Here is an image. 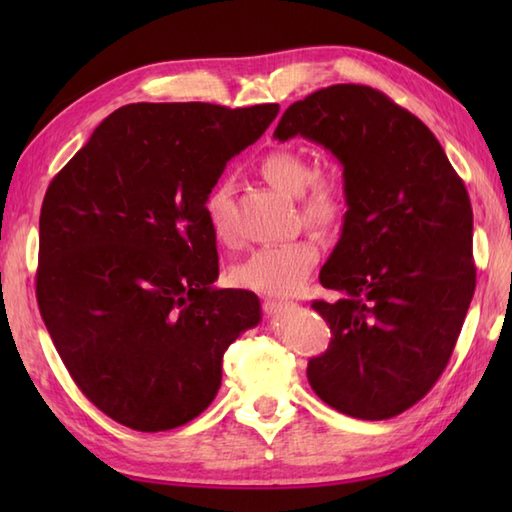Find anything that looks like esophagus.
Wrapping results in <instances>:
<instances>
[{"label": "esophagus", "mask_w": 512, "mask_h": 512, "mask_svg": "<svg viewBox=\"0 0 512 512\" xmlns=\"http://www.w3.org/2000/svg\"><path fill=\"white\" fill-rule=\"evenodd\" d=\"M286 306H290L288 301H264V310L270 314V317H277V314Z\"/></svg>", "instance_id": "esophagus-1"}]
</instances>
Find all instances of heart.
<instances>
[{
  "label": "heart",
  "mask_w": 512,
  "mask_h": 512,
  "mask_svg": "<svg viewBox=\"0 0 512 512\" xmlns=\"http://www.w3.org/2000/svg\"><path fill=\"white\" fill-rule=\"evenodd\" d=\"M259 173L281 193L301 198V217L314 231L330 233L339 228L347 215V198L343 184L334 176H314L312 162L295 149H275L259 160ZM228 184L206 195L204 215L217 242L233 239L228 224ZM319 262V248L312 239L262 246L237 262L228 277L237 288L253 290L268 297H288L306 284L312 268Z\"/></svg>",
  "instance_id": "1"
}]
</instances>
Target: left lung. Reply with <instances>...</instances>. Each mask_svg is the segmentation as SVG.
Wrapping results in <instances>:
<instances>
[{"label": "left lung", "mask_w": 512, "mask_h": 512, "mask_svg": "<svg viewBox=\"0 0 512 512\" xmlns=\"http://www.w3.org/2000/svg\"><path fill=\"white\" fill-rule=\"evenodd\" d=\"M273 136L343 167L347 215L319 275L341 297L312 303L332 341L310 358V387L345 416L394 418L436 385L471 306L469 193L431 129L367 85L292 103Z\"/></svg>", "instance_id": "1"}]
</instances>
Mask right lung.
<instances>
[{"label":"right lung","instance_id":"1","mask_svg":"<svg viewBox=\"0 0 512 512\" xmlns=\"http://www.w3.org/2000/svg\"><path fill=\"white\" fill-rule=\"evenodd\" d=\"M277 103H132L94 129L46 191L37 301L88 400L136 431L211 405L222 358L262 321L255 292L220 275L206 195L262 136Z\"/></svg>","mask_w":512,"mask_h":512}]
</instances>
